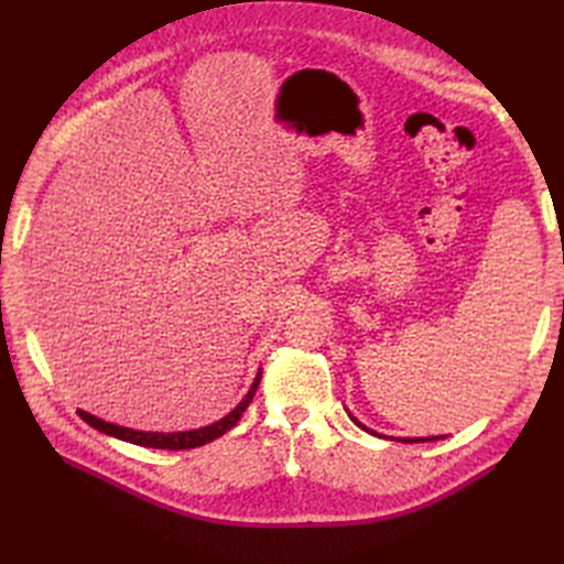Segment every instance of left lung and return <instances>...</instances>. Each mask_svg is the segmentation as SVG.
<instances>
[{
	"instance_id": "1",
	"label": "left lung",
	"mask_w": 564,
	"mask_h": 564,
	"mask_svg": "<svg viewBox=\"0 0 564 564\" xmlns=\"http://www.w3.org/2000/svg\"><path fill=\"white\" fill-rule=\"evenodd\" d=\"M348 412V409H346ZM348 416L352 419V423L357 425V429H362V431H367V433H371V435H377V437H383V440H398V442H406V445H414V442H435V440H445L447 435H431V437H392V435H381V433H377V431H371V429H367L365 423H360L357 421L350 412H348Z\"/></svg>"
}]
</instances>
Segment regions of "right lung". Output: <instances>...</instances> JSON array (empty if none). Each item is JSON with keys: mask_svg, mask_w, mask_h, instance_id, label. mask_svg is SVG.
<instances>
[{"mask_svg": "<svg viewBox=\"0 0 564 564\" xmlns=\"http://www.w3.org/2000/svg\"><path fill=\"white\" fill-rule=\"evenodd\" d=\"M261 383V371L256 373V379L251 383V388L247 390V395L242 398V402L237 404L230 414H226L220 421L212 423V425H204V429H195V431H183V433H145V431H133V429H124V425H117V423H108L104 419H96L87 412H82L77 409V414L82 416V421H87L91 429L112 435L117 440H124V442H133V445H141V447H150V449H195L207 445V442L226 435L232 425L240 421V416L245 414V409L249 406V402L256 395V388Z\"/></svg>", "mask_w": 564, "mask_h": 564, "instance_id": "1", "label": "right lung"}]
</instances>
